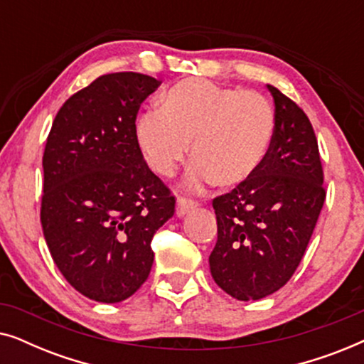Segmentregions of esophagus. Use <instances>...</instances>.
Listing matches in <instances>:
<instances>
[{
	"label": "esophagus",
	"mask_w": 364,
	"mask_h": 364,
	"mask_svg": "<svg viewBox=\"0 0 364 364\" xmlns=\"http://www.w3.org/2000/svg\"><path fill=\"white\" fill-rule=\"evenodd\" d=\"M196 207H197V202H193V200H191V198H186V197H178L177 198V208H176L177 217H183L186 213L193 210Z\"/></svg>",
	"instance_id": "esophagus-1"
}]
</instances>
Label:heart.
<instances>
[{"label": "heart", "mask_w": 364, "mask_h": 364, "mask_svg": "<svg viewBox=\"0 0 364 364\" xmlns=\"http://www.w3.org/2000/svg\"><path fill=\"white\" fill-rule=\"evenodd\" d=\"M136 144L154 173L172 177L191 154L187 186L247 183L265 162L275 136L272 104L257 92L207 79H182L164 91L157 109L136 121Z\"/></svg>", "instance_id": "heart-1"}]
</instances>
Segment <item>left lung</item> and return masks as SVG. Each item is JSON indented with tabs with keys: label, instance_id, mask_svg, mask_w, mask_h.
I'll return each mask as SVG.
<instances>
[{
	"label": "left lung",
	"instance_id": "obj_1",
	"mask_svg": "<svg viewBox=\"0 0 364 364\" xmlns=\"http://www.w3.org/2000/svg\"><path fill=\"white\" fill-rule=\"evenodd\" d=\"M275 136L255 176L217 197V243L208 265L223 291L260 300L285 285L300 265L325 203L318 142L306 114L277 87Z\"/></svg>",
	"mask_w": 364,
	"mask_h": 364
}]
</instances>
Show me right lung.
Listing matches in <instances>:
<instances>
[{
  "label": "right lung",
  "instance_id": "add662e5",
  "mask_svg": "<svg viewBox=\"0 0 364 364\" xmlns=\"http://www.w3.org/2000/svg\"><path fill=\"white\" fill-rule=\"evenodd\" d=\"M159 86L139 73L97 77L63 104L44 149V238L69 285L94 301L119 303L141 288L154 233L176 212L134 134Z\"/></svg>",
  "mask_w": 364,
  "mask_h": 364
}]
</instances>
